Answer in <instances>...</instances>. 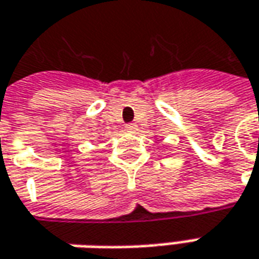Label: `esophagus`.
I'll list each match as a JSON object with an SVG mask.
<instances>
[{"label":"esophagus","instance_id":"34e87169","mask_svg":"<svg viewBox=\"0 0 259 259\" xmlns=\"http://www.w3.org/2000/svg\"><path fill=\"white\" fill-rule=\"evenodd\" d=\"M125 130L128 131V133H134V131L137 130V125H135L134 122H131V124H126Z\"/></svg>","mask_w":259,"mask_h":259}]
</instances>
